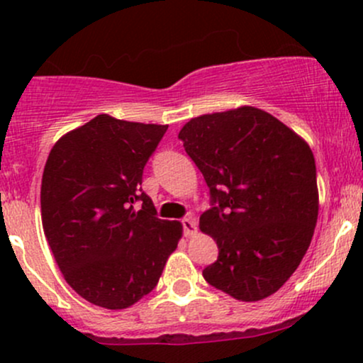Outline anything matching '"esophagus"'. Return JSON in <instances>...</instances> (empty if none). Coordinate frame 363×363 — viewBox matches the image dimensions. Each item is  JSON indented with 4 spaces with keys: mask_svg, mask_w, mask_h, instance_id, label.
I'll return each instance as SVG.
<instances>
[{
    "mask_svg": "<svg viewBox=\"0 0 363 363\" xmlns=\"http://www.w3.org/2000/svg\"><path fill=\"white\" fill-rule=\"evenodd\" d=\"M182 228H184V235L186 237H191L196 234V218L194 216H186V218H182Z\"/></svg>",
    "mask_w": 363,
    "mask_h": 363,
    "instance_id": "esophagus-1",
    "label": "esophagus"
}]
</instances>
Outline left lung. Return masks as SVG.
<instances>
[{"mask_svg":"<svg viewBox=\"0 0 363 363\" xmlns=\"http://www.w3.org/2000/svg\"><path fill=\"white\" fill-rule=\"evenodd\" d=\"M179 138L210 187L199 228L216 240L218 259L203 277L237 301L269 297L298 268L318 222L312 150L251 106L191 119Z\"/></svg>","mask_w":363,"mask_h":363,"instance_id":"obj_1","label":"left lung"}]
</instances>
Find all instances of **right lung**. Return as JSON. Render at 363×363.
I'll return each mask as SVG.
<instances>
[{"label":"right lung","mask_w":363,"mask_h":363,"mask_svg":"<svg viewBox=\"0 0 363 363\" xmlns=\"http://www.w3.org/2000/svg\"><path fill=\"white\" fill-rule=\"evenodd\" d=\"M167 128L101 114L61 136L45 162V239L68 285L94 306L126 309L150 294L182 237L141 191Z\"/></svg>","instance_id":"add662e5"}]
</instances>
